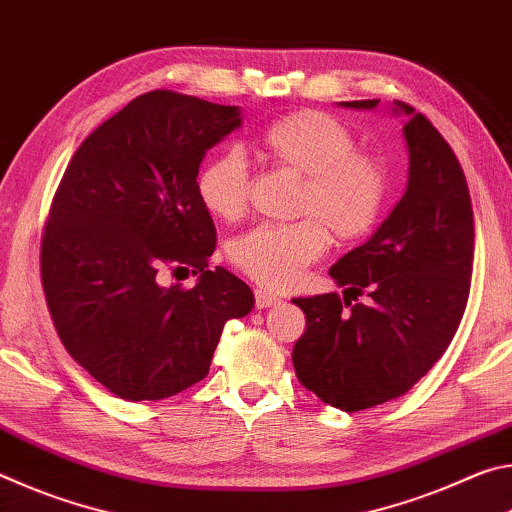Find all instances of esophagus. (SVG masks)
<instances>
[{"label":"esophagus","mask_w":512,"mask_h":512,"mask_svg":"<svg viewBox=\"0 0 512 512\" xmlns=\"http://www.w3.org/2000/svg\"><path fill=\"white\" fill-rule=\"evenodd\" d=\"M280 302H282V298H277L275 293H268V291H262V289L255 291V305H257V309L275 307V305H280Z\"/></svg>","instance_id":"34e87169"}]
</instances>
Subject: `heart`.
<instances>
[{
	"mask_svg": "<svg viewBox=\"0 0 512 512\" xmlns=\"http://www.w3.org/2000/svg\"><path fill=\"white\" fill-rule=\"evenodd\" d=\"M354 135L339 119L318 110L291 112L259 135V151L275 167L302 176L296 223H262L230 246L239 271L271 289H287L325 253L327 239L350 244L377 223L386 196V178L368 155L354 153ZM196 192L216 219L244 214L250 173L244 153L228 149L212 155L196 178Z\"/></svg>",
	"mask_w": 512,
	"mask_h": 512,
	"instance_id": "obj_1",
	"label": "heart"
}]
</instances>
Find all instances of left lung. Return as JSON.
Returning a JSON list of instances; mask_svg holds the SVG:
<instances>
[{"mask_svg":"<svg viewBox=\"0 0 512 512\" xmlns=\"http://www.w3.org/2000/svg\"><path fill=\"white\" fill-rule=\"evenodd\" d=\"M379 99L341 101L354 110ZM409 180L404 196L366 244L329 268L336 293L293 298L307 329L293 348L300 384L341 411L404 395L443 357L470 296L474 216L465 173L443 135L404 101ZM366 292V303L351 300Z\"/></svg>","mask_w":512,"mask_h":512,"instance_id":"obj_1","label":"left lung"}]
</instances>
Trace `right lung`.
<instances>
[{
	"label": "right lung",
	"instance_id": "1",
	"mask_svg": "<svg viewBox=\"0 0 512 512\" xmlns=\"http://www.w3.org/2000/svg\"><path fill=\"white\" fill-rule=\"evenodd\" d=\"M239 106L153 90L85 140L51 203L42 287L72 359L121 400H164L210 372L223 325L255 307L246 282L207 268L216 228L196 192L205 153ZM199 275L162 288L158 270Z\"/></svg>",
	"mask_w": 512,
	"mask_h": 512
}]
</instances>
